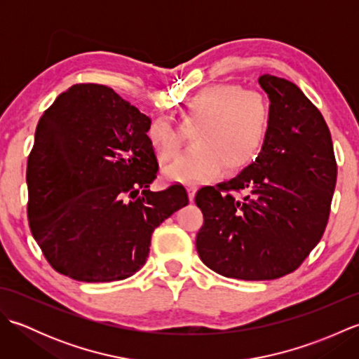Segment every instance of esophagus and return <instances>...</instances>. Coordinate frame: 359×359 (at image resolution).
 <instances>
[{
	"instance_id": "34e87169",
	"label": "esophagus",
	"mask_w": 359,
	"mask_h": 359,
	"mask_svg": "<svg viewBox=\"0 0 359 359\" xmlns=\"http://www.w3.org/2000/svg\"><path fill=\"white\" fill-rule=\"evenodd\" d=\"M187 189H188L189 201H194V196H196V189H197V187H196L194 184H189V185H187Z\"/></svg>"
}]
</instances>
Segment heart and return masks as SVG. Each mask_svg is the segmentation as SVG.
Listing matches in <instances>:
<instances>
[{"instance_id": "1", "label": "heart", "mask_w": 359, "mask_h": 359, "mask_svg": "<svg viewBox=\"0 0 359 359\" xmlns=\"http://www.w3.org/2000/svg\"><path fill=\"white\" fill-rule=\"evenodd\" d=\"M179 121L187 131L196 128V147L168 166L165 174L170 180L202 182L215 177L224 166L228 172L241 171L261 154L270 133L271 108L257 90L217 83L188 97L179 109ZM181 128L166 117L149 121L147 140L160 162L177 157L185 142Z\"/></svg>"}]
</instances>
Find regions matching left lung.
I'll return each mask as SVG.
<instances>
[{
  "instance_id": "obj_1",
  "label": "left lung",
  "mask_w": 359,
  "mask_h": 359,
  "mask_svg": "<svg viewBox=\"0 0 359 359\" xmlns=\"http://www.w3.org/2000/svg\"><path fill=\"white\" fill-rule=\"evenodd\" d=\"M259 85L271 102V125L256 163L196 194L203 215L196 238L202 262L243 280L278 279L306 261L329 222L338 172L316 106L285 79L265 74Z\"/></svg>"
}]
</instances>
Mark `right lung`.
<instances>
[{"label":"right lung","mask_w":359,"mask_h":359,"mask_svg":"<svg viewBox=\"0 0 359 359\" xmlns=\"http://www.w3.org/2000/svg\"><path fill=\"white\" fill-rule=\"evenodd\" d=\"M149 121L95 83L71 86L44 111L27 158V216L55 271L81 282L133 276L152 231L188 205L180 184L149 191L158 171Z\"/></svg>","instance_id":"right-lung-1"}]
</instances>
